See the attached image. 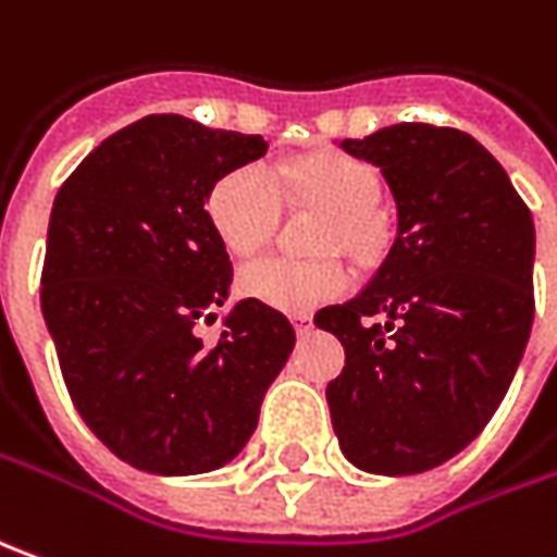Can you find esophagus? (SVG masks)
Segmentation results:
<instances>
[{
	"instance_id": "34e87169",
	"label": "esophagus",
	"mask_w": 557,
	"mask_h": 557,
	"mask_svg": "<svg viewBox=\"0 0 557 557\" xmlns=\"http://www.w3.org/2000/svg\"><path fill=\"white\" fill-rule=\"evenodd\" d=\"M293 323H295V329H298V335H308L310 326H313V320H310V313H295Z\"/></svg>"
}]
</instances>
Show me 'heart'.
I'll list each match as a JSON object with an SVG mask.
<instances>
[{
  "label": "heart",
  "mask_w": 557,
  "mask_h": 557,
  "mask_svg": "<svg viewBox=\"0 0 557 557\" xmlns=\"http://www.w3.org/2000/svg\"><path fill=\"white\" fill-rule=\"evenodd\" d=\"M277 188L298 203L326 210L320 249H347L357 259H372L384 244V219L374 210V170L350 154L323 151L274 170L244 164L215 180L207 195V215L228 252L252 256L274 237L280 222ZM350 283L354 277L338 259L298 262L286 256H268L240 271V289L249 298L289 313L323 308L342 298Z\"/></svg>",
  "instance_id": "b5f03b06"
}]
</instances>
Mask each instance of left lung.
<instances>
[{
	"label": "left lung",
	"instance_id": "left-lung-1",
	"mask_svg": "<svg viewBox=\"0 0 557 557\" xmlns=\"http://www.w3.org/2000/svg\"><path fill=\"white\" fill-rule=\"evenodd\" d=\"M335 146L381 170L396 240L357 298L313 317L347 357L326 387L332 426L362 472L414 475L463 451L516 377L533 326V219L463 131L389 124Z\"/></svg>",
	"mask_w": 557,
	"mask_h": 557
}]
</instances>
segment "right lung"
I'll list each match as a JSON object with an SVG mask.
<instances>
[{
	"mask_svg": "<svg viewBox=\"0 0 557 557\" xmlns=\"http://www.w3.org/2000/svg\"><path fill=\"white\" fill-rule=\"evenodd\" d=\"M264 151L262 136L146 115L103 139L57 191L45 326L82 421L131 467L198 475L231 463L293 354V323L256 298L231 305L215 344L195 332L231 293L207 195Z\"/></svg>",
	"mask_w": 557,
	"mask_h": 557,
	"instance_id": "obj_1",
	"label": "right lung"
}]
</instances>
